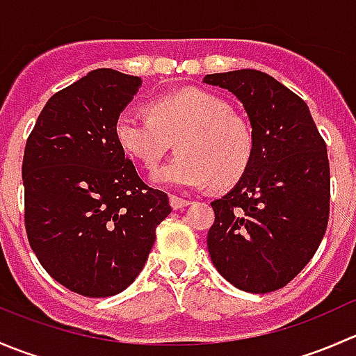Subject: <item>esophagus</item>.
<instances>
[{"mask_svg": "<svg viewBox=\"0 0 356 356\" xmlns=\"http://www.w3.org/2000/svg\"><path fill=\"white\" fill-rule=\"evenodd\" d=\"M189 203H191V201H189V200H184V198H181V196L170 195V207L174 208V210H181V208L188 207Z\"/></svg>", "mask_w": 356, "mask_h": 356, "instance_id": "obj_1", "label": "esophagus"}]
</instances>
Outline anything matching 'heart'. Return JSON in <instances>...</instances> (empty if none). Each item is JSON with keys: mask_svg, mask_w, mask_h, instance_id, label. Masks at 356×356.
<instances>
[{"mask_svg": "<svg viewBox=\"0 0 356 356\" xmlns=\"http://www.w3.org/2000/svg\"><path fill=\"white\" fill-rule=\"evenodd\" d=\"M120 148L145 167H153L179 136V153L152 172V181L177 188H227L246 172L254 149L250 124L227 102L208 91L165 95L152 113L125 106L115 118Z\"/></svg>", "mask_w": 356, "mask_h": 356, "instance_id": "b5f03b06", "label": "heart"}]
</instances>
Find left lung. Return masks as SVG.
<instances>
[{"instance_id": "8db88e82", "label": "left lung", "mask_w": 356, "mask_h": 356, "mask_svg": "<svg viewBox=\"0 0 356 356\" xmlns=\"http://www.w3.org/2000/svg\"><path fill=\"white\" fill-rule=\"evenodd\" d=\"M207 84L245 106L254 149L238 184L211 201L207 246L215 268L248 293L284 288L321 245L329 222L331 172L325 141L307 103L260 70L211 74Z\"/></svg>"}]
</instances>
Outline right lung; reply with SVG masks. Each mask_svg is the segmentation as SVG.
<instances>
[{"instance_id": "right-lung-1", "label": "right lung", "mask_w": 356, "mask_h": 356, "mask_svg": "<svg viewBox=\"0 0 356 356\" xmlns=\"http://www.w3.org/2000/svg\"><path fill=\"white\" fill-rule=\"evenodd\" d=\"M141 79L89 72L55 92L24 152L25 231L46 272L74 293L106 298L132 284L172 211L115 138V118Z\"/></svg>"}]
</instances>
